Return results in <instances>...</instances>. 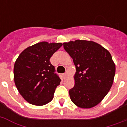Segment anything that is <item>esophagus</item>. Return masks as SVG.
Here are the masks:
<instances>
[{
	"label": "esophagus",
	"instance_id": "obj_1",
	"mask_svg": "<svg viewBox=\"0 0 127 127\" xmlns=\"http://www.w3.org/2000/svg\"><path fill=\"white\" fill-rule=\"evenodd\" d=\"M63 79H66V78H67V74H63Z\"/></svg>",
	"mask_w": 127,
	"mask_h": 127
}]
</instances>
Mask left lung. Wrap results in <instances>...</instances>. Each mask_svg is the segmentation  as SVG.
I'll list each match as a JSON object with an SVG mask.
<instances>
[{
	"mask_svg": "<svg viewBox=\"0 0 127 127\" xmlns=\"http://www.w3.org/2000/svg\"><path fill=\"white\" fill-rule=\"evenodd\" d=\"M76 67L70 99L78 107L92 108L103 99L112 86L115 64L108 50L92 41L63 43Z\"/></svg>",
	"mask_w": 127,
	"mask_h": 127,
	"instance_id": "left-lung-1",
	"label": "left lung"
}]
</instances>
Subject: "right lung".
<instances>
[{"label":"right lung","instance_id":"1","mask_svg":"<svg viewBox=\"0 0 127 127\" xmlns=\"http://www.w3.org/2000/svg\"><path fill=\"white\" fill-rule=\"evenodd\" d=\"M61 43L42 41L25 49L15 61L14 80L19 93L30 104L42 106L51 101L61 80L50 58Z\"/></svg>","mask_w":127,"mask_h":127}]
</instances>
